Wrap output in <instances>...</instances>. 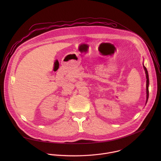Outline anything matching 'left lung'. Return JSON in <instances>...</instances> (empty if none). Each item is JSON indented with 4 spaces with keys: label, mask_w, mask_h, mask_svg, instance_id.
Listing matches in <instances>:
<instances>
[{
    "label": "left lung",
    "mask_w": 161,
    "mask_h": 161,
    "mask_svg": "<svg viewBox=\"0 0 161 161\" xmlns=\"http://www.w3.org/2000/svg\"><path fill=\"white\" fill-rule=\"evenodd\" d=\"M144 69L145 71V73H146V77H147V102L148 101V96H149V91H148V85H149V79H148V71L147 68L145 67V65H143Z\"/></svg>",
    "instance_id": "1"
}]
</instances>
